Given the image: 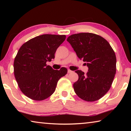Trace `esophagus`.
I'll return each mask as SVG.
<instances>
[{
  "label": "esophagus",
  "instance_id": "obj_1",
  "mask_svg": "<svg viewBox=\"0 0 131 131\" xmlns=\"http://www.w3.org/2000/svg\"><path fill=\"white\" fill-rule=\"evenodd\" d=\"M68 72L69 73H72V72H73V71H72V70H70V69H68Z\"/></svg>",
  "mask_w": 131,
  "mask_h": 131
}]
</instances>
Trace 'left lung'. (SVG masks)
<instances>
[{
  "label": "left lung",
  "mask_w": 131,
  "mask_h": 131,
  "mask_svg": "<svg viewBox=\"0 0 131 131\" xmlns=\"http://www.w3.org/2000/svg\"><path fill=\"white\" fill-rule=\"evenodd\" d=\"M67 41L88 68L86 74L81 70L75 72L79 75L73 84L75 93L84 101L99 100L109 90L116 74L114 50L106 39L92 33L72 35Z\"/></svg>",
  "instance_id": "left-lung-1"
}]
</instances>
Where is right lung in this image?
<instances>
[{"label": "right lung", "mask_w": 131, "mask_h": 131, "mask_svg": "<svg viewBox=\"0 0 131 131\" xmlns=\"http://www.w3.org/2000/svg\"><path fill=\"white\" fill-rule=\"evenodd\" d=\"M65 35H42L23 44L14 62L15 78L22 92L30 99L43 101L54 92L57 83L67 69L54 70L47 62L55 58L57 49Z\"/></svg>", "instance_id": "right-lung-1"}]
</instances>
